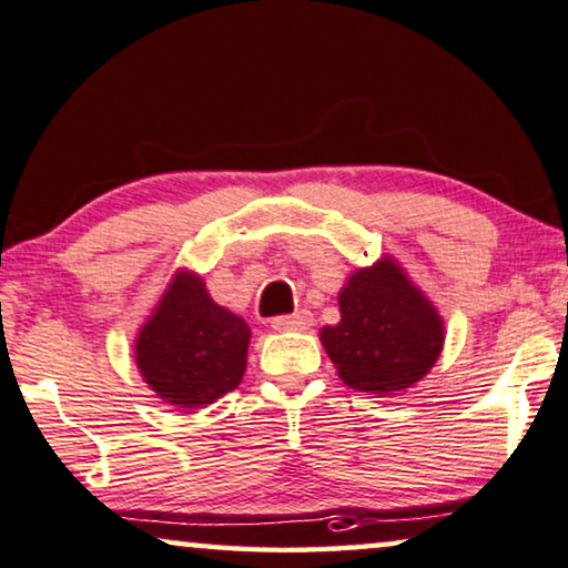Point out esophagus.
Wrapping results in <instances>:
<instances>
[{
  "label": "esophagus",
  "instance_id": "obj_1",
  "mask_svg": "<svg viewBox=\"0 0 568 568\" xmlns=\"http://www.w3.org/2000/svg\"><path fill=\"white\" fill-rule=\"evenodd\" d=\"M313 324V316L308 311H295L291 316H275L270 321V326L275 332H306V328Z\"/></svg>",
  "mask_w": 568,
  "mask_h": 568
}]
</instances>
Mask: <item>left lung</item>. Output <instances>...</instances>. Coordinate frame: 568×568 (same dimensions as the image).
Returning a JSON list of instances; mask_svg holds the SVG:
<instances>
[{"mask_svg":"<svg viewBox=\"0 0 568 568\" xmlns=\"http://www.w3.org/2000/svg\"><path fill=\"white\" fill-rule=\"evenodd\" d=\"M342 321L321 344L352 390L395 395L428 375L444 346V321L393 257L349 275L338 293Z\"/></svg>","mask_w":568,"mask_h":568,"instance_id":"obj_1","label":"left lung"}]
</instances>
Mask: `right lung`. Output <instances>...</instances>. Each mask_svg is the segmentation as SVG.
<instances>
[{
	"instance_id": "1",
	"label": "right lung",
	"mask_w": 568,
	"mask_h": 568,
	"mask_svg": "<svg viewBox=\"0 0 568 568\" xmlns=\"http://www.w3.org/2000/svg\"><path fill=\"white\" fill-rule=\"evenodd\" d=\"M250 326L214 303L199 275L178 270L134 342L145 383L175 408H206L242 383Z\"/></svg>"
}]
</instances>
